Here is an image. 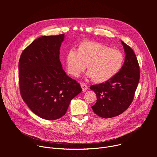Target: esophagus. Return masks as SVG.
<instances>
[{
  "label": "esophagus",
  "mask_w": 157,
  "mask_h": 157,
  "mask_svg": "<svg viewBox=\"0 0 157 157\" xmlns=\"http://www.w3.org/2000/svg\"><path fill=\"white\" fill-rule=\"evenodd\" d=\"M80 84H81V87H82V91H87V86L85 83L81 82Z\"/></svg>",
  "instance_id": "esophagus-1"
}]
</instances>
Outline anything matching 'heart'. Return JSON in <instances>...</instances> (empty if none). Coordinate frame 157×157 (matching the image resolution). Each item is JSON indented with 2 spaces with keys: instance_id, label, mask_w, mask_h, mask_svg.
Segmentation results:
<instances>
[{
  "instance_id": "b5f03b06",
  "label": "heart",
  "mask_w": 157,
  "mask_h": 157,
  "mask_svg": "<svg viewBox=\"0 0 157 157\" xmlns=\"http://www.w3.org/2000/svg\"><path fill=\"white\" fill-rule=\"evenodd\" d=\"M125 56L119 50L112 49L101 43L84 41L78 51L71 48L66 55L67 71L77 77L86 68L87 76L96 82H104L113 78L122 69Z\"/></svg>"
}]
</instances>
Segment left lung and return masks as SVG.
Masks as SVG:
<instances>
[{"label":"left lung","instance_id":"obj_1","mask_svg":"<svg viewBox=\"0 0 157 157\" xmlns=\"http://www.w3.org/2000/svg\"><path fill=\"white\" fill-rule=\"evenodd\" d=\"M125 58L121 71L110 80L90 89L96 94L94 113L102 118L117 116L128 109L133 101L140 79V67L133 50L121 41Z\"/></svg>","mask_w":157,"mask_h":157}]
</instances>
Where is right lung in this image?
<instances>
[{
  "instance_id": "obj_1",
  "label": "right lung",
  "mask_w": 157,
  "mask_h": 157,
  "mask_svg": "<svg viewBox=\"0 0 157 157\" xmlns=\"http://www.w3.org/2000/svg\"><path fill=\"white\" fill-rule=\"evenodd\" d=\"M64 38V34L41 36L23 51L19 59L21 96L33 113L44 119L61 118L82 91L80 84L62 68L59 49Z\"/></svg>"
}]
</instances>
